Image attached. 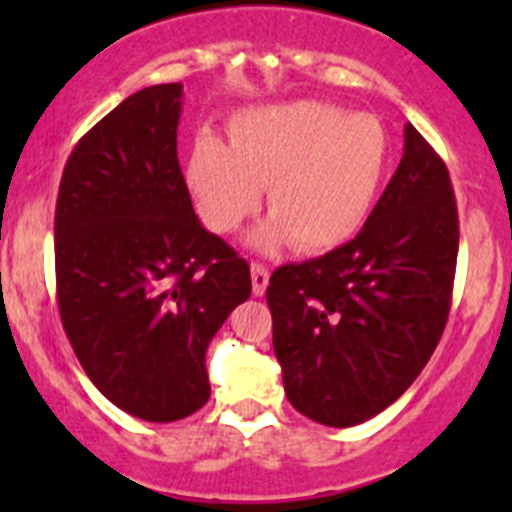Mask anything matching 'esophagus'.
<instances>
[{"instance_id": "1", "label": "esophagus", "mask_w": 512, "mask_h": 512, "mask_svg": "<svg viewBox=\"0 0 512 512\" xmlns=\"http://www.w3.org/2000/svg\"><path fill=\"white\" fill-rule=\"evenodd\" d=\"M250 272H252V292H255V297H262L267 285H270V272H267V267L260 265V262H252Z\"/></svg>"}]
</instances>
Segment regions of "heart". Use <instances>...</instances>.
<instances>
[{
  "label": "heart",
  "instance_id": "1",
  "mask_svg": "<svg viewBox=\"0 0 512 512\" xmlns=\"http://www.w3.org/2000/svg\"><path fill=\"white\" fill-rule=\"evenodd\" d=\"M391 138L371 113L334 103L287 101L230 118L225 146H193L185 183L203 223L230 235L257 213L265 188L270 218L250 235L260 252L294 242L307 255L347 245L384 188Z\"/></svg>",
  "mask_w": 512,
  "mask_h": 512
}]
</instances>
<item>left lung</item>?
<instances>
[{"instance_id": "8db88e82", "label": "left lung", "mask_w": 512, "mask_h": 512, "mask_svg": "<svg viewBox=\"0 0 512 512\" xmlns=\"http://www.w3.org/2000/svg\"><path fill=\"white\" fill-rule=\"evenodd\" d=\"M456 257L451 178L406 123L404 158L359 235L272 272V347L289 404L334 428L394 404L441 339Z\"/></svg>"}]
</instances>
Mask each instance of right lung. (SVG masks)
<instances>
[{
	"label": "right lung",
	"instance_id": "1",
	"mask_svg": "<svg viewBox=\"0 0 512 512\" xmlns=\"http://www.w3.org/2000/svg\"><path fill=\"white\" fill-rule=\"evenodd\" d=\"M183 84L136 91L71 151L59 185V314L86 376L153 423L210 399L205 352L252 292L250 267L200 225L178 163Z\"/></svg>",
	"mask_w": 512,
	"mask_h": 512
}]
</instances>
